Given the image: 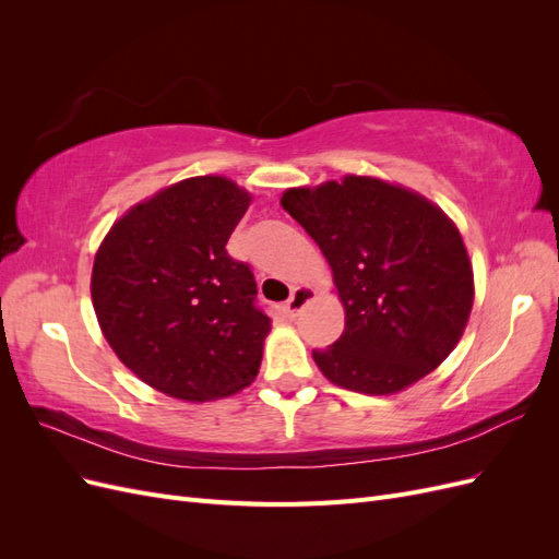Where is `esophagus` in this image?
Listing matches in <instances>:
<instances>
[{"label": "esophagus", "instance_id": "34e87169", "mask_svg": "<svg viewBox=\"0 0 559 559\" xmlns=\"http://www.w3.org/2000/svg\"><path fill=\"white\" fill-rule=\"evenodd\" d=\"M312 296H314V292L310 289V286H296V289L289 296V300H286V306H284L286 312L296 317L312 300Z\"/></svg>", "mask_w": 559, "mask_h": 559}]
</instances>
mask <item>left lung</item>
I'll return each instance as SVG.
<instances>
[{"label":"left lung","mask_w":559,"mask_h":559,"mask_svg":"<svg viewBox=\"0 0 559 559\" xmlns=\"http://www.w3.org/2000/svg\"><path fill=\"white\" fill-rule=\"evenodd\" d=\"M282 207L308 230L345 306V331L312 359L333 384L394 394L429 376L460 343L473 267L433 202L376 177L289 189Z\"/></svg>","instance_id":"obj_1"}]
</instances>
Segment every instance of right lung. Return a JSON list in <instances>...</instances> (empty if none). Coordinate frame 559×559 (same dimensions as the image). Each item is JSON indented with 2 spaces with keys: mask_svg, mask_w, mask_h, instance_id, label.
I'll use <instances>...</instances> for the list:
<instances>
[{
  "mask_svg": "<svg viewBox=\"0 0 559 559\" xmlns=\"http://www.w3.org/2000/svg\"><path fill=\"white\" fill-rule=\"evenodd\" d=\"M249 202L226 177L183 179L118 218L95 253L99 329L167 396L222 399L259 373L270 317L251 267L226 249Z\"/></svg>",
  "mask_w": 559,
  "mask_h": 559,
  "instance_id": "right-lung-1",
  "label": "right lung"
}]
</instances>
